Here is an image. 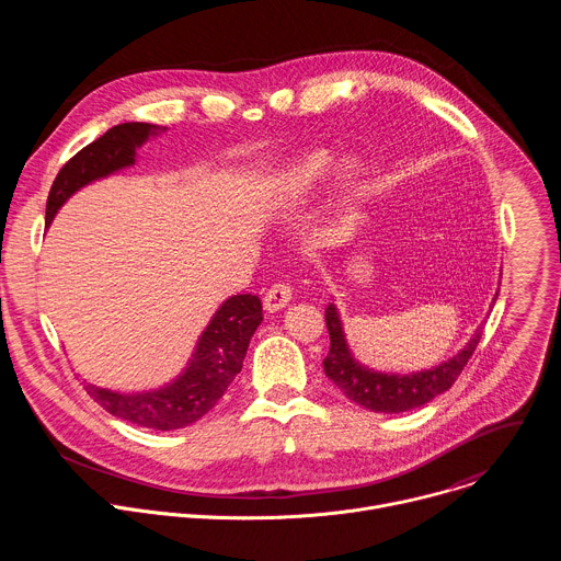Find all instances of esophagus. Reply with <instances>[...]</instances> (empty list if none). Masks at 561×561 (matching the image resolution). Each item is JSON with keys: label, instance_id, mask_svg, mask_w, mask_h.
Segmentation results:
<instances>
[{"label": "esophagus", "instance_id": "obj_1", "mask_svg": "<svg viewBox=\"0 0 561 561\" xmlns=\"http://www.w3.org/2000/svg\"><path fill=\"white\" fill-rule=\"evenodd\" d=\"M290 299H293V288H290L288 284H284V282H277V284H273V286L266 290V295H264V308H266L268 312H275V310L288 306Z\"/></svg>", "mask_w": 561, "mask_h": 561}]
</instances>
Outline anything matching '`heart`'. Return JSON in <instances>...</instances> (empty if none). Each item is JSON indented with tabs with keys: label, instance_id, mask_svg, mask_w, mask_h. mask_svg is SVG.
Returning <instances> with one entry per match:
<instances>
[{
	"label": "heart",
	"instance_id": "b5f03b06",
	"mask_svg": "<svg viewBox=\"0 0 561 561\" xmlns=\"http://www.w3.org/2000/svg\"><path fill=\"white\" fill-rule=\"evenodd\" d=\"M335 159L329 150H312L301 157H297L295 162H290L286 169L275 180V193L282 202H299L308 197L319 184H322L331 171H333ZM355 167L351 162H344L340 167V178L351 180Z\"/></svg>",
	"mask_w": 561,
	"mask_h": 561
}]
</instances>
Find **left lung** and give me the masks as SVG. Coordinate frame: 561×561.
Here are the masks:
<instances>
[{"label": "left lung", "mask_w": 561, "mask_h": 561, "mask_svg": "<svg viewBox=\"0 0 561 561\" xmlns=\"http://www.w3.org/2000/svg\"><path fill=\"white\" fill-rule=\"evenodd\" d=\"M327 327L331 335V351L324 359L327 377L351 402L375 413H404L428 404L433 397L442 394L455 383V379L461 375L463 366L472 357L479 340H482V331H477L453 359L431 370H422L415 375H386L375 373L353 359L344 340L342 319L335 304H329L327 308Z\"/></svg>", "instance_id": "left-lung-1"}]
</instances>
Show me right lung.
I'll return each mask as SVG.
<instances>
[{"mask_svg": "<svg viewBox=\"0 0 561 561\" xmlns=\"http://www.w3.org/2000/svg\"><path fill=\"white\" fill-rule=\"evenodd\" d=\"M162 130L167 128L144 122L119 124L72 154L50 186L46 224L53 221L59 206L75 191L135 164V150L150 135ZM262 319V299L257 295H232L219 306L197 342L188 368L173 383L135 394L98 388L93 383L84 388L102 409L119 420L154 431L184 428L202 420L242 370L249 342Z\"/></svg>", "mask_w": 561, "mask_h": 561, "instance_id": "obj_1", "label": "right lung"}]
</instances>
